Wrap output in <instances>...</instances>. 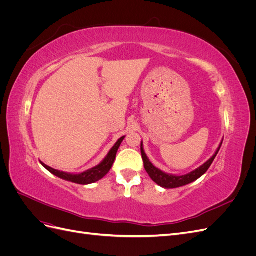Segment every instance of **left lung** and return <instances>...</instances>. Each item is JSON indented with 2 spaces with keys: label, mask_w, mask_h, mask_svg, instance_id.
Returning <instances> with one entry per match:
<instances>
[{
  "label": "left lung",
  "mask_w": 256,
  "mask_h": 256,
  "mask_svg": "<svg viewBox=\"0 0 256 256\" xmlns=\"http://www.w3.org/2000/svg\"><path fill=\"white\" fill-rule=\"evenodd\" d=\"M222 142H223V138H222L221 143L219 144V147L216 148V152L212 154V158H209L204 164H202L198 168L193 170L192 172L187 173L184 175H175V174L166 173L164 171H161V170L158 168L157 166H154L150 162V160L148 159V157H147V154H145L143 142H141V154H142V158H143V162H144V168L146 170L147 174H148L152 180V182H156L158 186H160V187L164 188V189L180 188V187H182V186L189 184L193 182H196L200 176H203L207 172V170L209 168V166H212V161L214 160L216 154L219 152Z\"/></svg>",
  "instance_id": "obj_1"
}]
</instances>
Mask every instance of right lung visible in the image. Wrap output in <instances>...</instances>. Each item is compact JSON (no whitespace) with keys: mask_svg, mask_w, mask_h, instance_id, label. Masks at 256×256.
Segmentation results:
<instances>
[{"mask_svg":"<svg viewBox=\"0 0 256 256\" xmlns=\"http://www.w3.org/2000/svg\"><path fill=\"white\" fill-rule=\"evenodd\" d=\"M124 138H125V136L118 138V142L114 144V146L109 150V152L106 154L104 159L100 162L99 164H97L96 166L92 168H88V170H86V171H84L82 173H78V174L67 173V172L58 171V170L53 168L47 164H44L42 161H40V164H42V166L44 168H47L50 173L58 176V178H60V180L72 182L74 184H94V182L102 180V178H104L108 173H109V171L114 164L116 154H118V150L120 148L122 142L124 141Z\"/></svg>","mask_w":256,"mask_h":256,"instance_id":"1","label":"right lung"}]
</instances>
